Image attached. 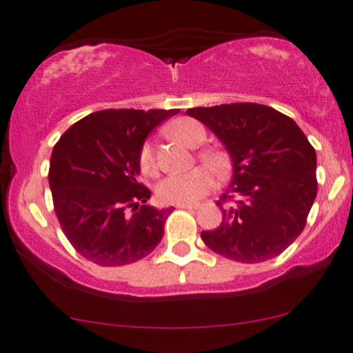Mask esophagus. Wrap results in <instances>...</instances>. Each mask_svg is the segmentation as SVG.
<instances>
[{
	"label": "esophagus",
	"mask_w": 353,
	"mask_h": 353,
	"mask_svg": "<svg viewBox=\"0 0 353 353\" xmlns=\"http://www.w3.org/2000/svg\"><path fill=\"white\" fill-rule=\"evenodd\" d=\"M176 206L182 210H196L199 208V203H185V205H176Z\"/></svg>",
	"instance_id": "esophagus-1"
}]
</instances>
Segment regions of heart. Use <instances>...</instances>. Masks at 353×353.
I'll return each mask as SVG.
<instances>
[{"instance_id":"1","label":"heart","mask_w":353,"mask_h":353,"mask_svg":"<svg viewBox=\"0 0 353 353\" xmlns=\"http://www.w3.org/2000/svg\"><path fill=\"white\" fill-rule=\"evenodd\" d=\"M168 132L187 147H199L205 142V128L199 121L181 117L169 124ZM200 159L216 174L223 176L228 171V158L219 150H203ZM139 168L145 176H154L158 171L157 159L152 143H143L139 153ZM208 168H195L189 172L169 174L157 187V196L163 205H185L195 203L206 192L213 189L214 174Z\"/></svg>"}]
</instances>
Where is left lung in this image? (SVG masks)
Returning a JSON list of instances; mask_svg holds the SVG:
<instances>
[{"instance_id":"obj_1","label":"left lung","mask_w":353,"mask_h":353,"mask_svg":"<svg viewBox=\"0 0 353 353\" xmlns=\"http://www.w3.org/2000/svg\"><path fill=\"white\" fill-rule=\"evenodd\" d=\"M232 158L234 174L216 201L223 221L205 245L239 263L278 256L302 234L316 199V153L289 116L258 103L190 108Z\"/></svg>"}]
</instances>
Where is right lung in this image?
<instances>
[{
  "mask_svg": "<svg viewBox=\"0 0 353 353\" xmlns=\"http://www.w3.org/2000/svg\"><path fill=\"white\" fill-rule=\"evenodd\" d=\"M179 110H103L61 135L50 159L56 216L77 253L100 266H124L152 253L171 208L147 205L137 181L148 134Z\"/></svg>",
  "mask_w": 353,
  "mask_h": 353,
  "instance_id": "obj_1",
  "label": "right lung"
}]
</instances>
